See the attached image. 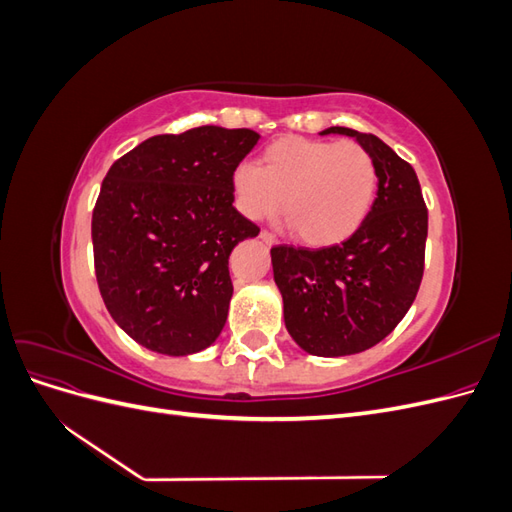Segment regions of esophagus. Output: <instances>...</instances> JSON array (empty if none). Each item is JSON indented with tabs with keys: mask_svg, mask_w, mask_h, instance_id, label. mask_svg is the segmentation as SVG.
Returning <instances> with one entry per match:
<instances>
[{
	"mask_svg": "<svg viewBox=\"0 0 512 512\" xmlns=\"http://www.w3.org/2000/svg\"><path fill=\"white\" fill-rule=\"evenodd\" d=\"M260 239L265 241L267 245H273L277 241V237L273 235V232H269V230H260Z\"/></svg>",
	"mask_w": 512,
	"mask_h": 512,
	"instance_id": "obj_1",
	"label": "esophagus"
}]
</instances>
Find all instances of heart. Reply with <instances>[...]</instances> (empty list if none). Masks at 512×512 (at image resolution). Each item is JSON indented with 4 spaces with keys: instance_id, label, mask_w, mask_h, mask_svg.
<instances>
[{
    "instance_id": "b5f03b06",
    "label": "heart",
    "mask_w": 512,
    "mask_h": 512,
    "mask_svg": "<svg viewBox=\"0 0 512 512\" xmlns=\"http://www.w3.org/2000/svg\"><path fill=\"white\" fill-rule=\"evenodd\" d=\"M235 207L247 220H267L280 209L307 245H335L365 222L378 190V166L352 141L329 143L286 136L245 162L230 177Z\"/></svg>"
}]
</instances>
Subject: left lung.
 <instances>
[{
    "mask_svg": "<svg viewBox=\"0 0 512 512\" xmlns=\"http://www.w3.org/2000/svg\"><path fill=\"white\" fill-rule=\"evenodd\" d=\"M363 145L378 166V192L346 241L271 247L286 329L305 352L346 356L389 335L416 299L425 271L427 207L414 168L374 134L327 128Z\"/></svg>",
    "mask_w": 512,
    "mask_h": 512,
    "instance_id": "left-lung-1",
    "label": "left lung"
}]
</instances>
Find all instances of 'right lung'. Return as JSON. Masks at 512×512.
<instances>
[{
    "label": "right lung",
    "instance_id": "right-lung-1",
    "mask_svg": "<svg viewBox=\"0 0 512 512\" xmlns=\"http://www.w3.org/2000/svg\"><path fill=\"white\" fill-rule=\"evenodd\" d=\"M260 134L200 126L143 141L108 170L91 218L96 280L134 342L185 356L222 333L228 256L260 228L232 207L230 177Z\"/></svg>",
    "mask_w": 512,
    "mask_h": 512
}]
</instances>
